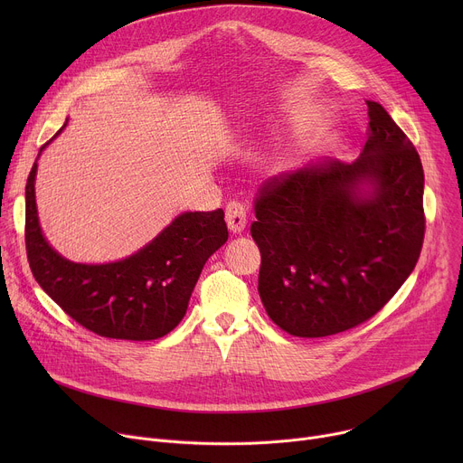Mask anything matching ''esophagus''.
<instances>
[{
	"instance_id": "1",
	"label": "esophagus",
	"mask_w": 463,
	"mask_h": 463,
	"mask_svg": "<svg viewBox=\"0 0 463 463\" xmlns=\"http://www.w3.org/2000/svg\"><path fill=\"white\" fill-rule=\"evenodd\" d=\"M225 222H227V227L236 234V232H241L247 225V213H245V207L240 203V202H231L225 209Z\"/></svg>"
}]
</instances>
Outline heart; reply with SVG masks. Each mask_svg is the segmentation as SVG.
<instances>
[{
  "mask_svg": "<svg viewBox=\"0 0 463 463\" xmlns=\"http://www.w3.org/2000/svg\"><path fill=\"white\" fill-rule=\"evenodd\" d=\"M284 168H286V161H279V163L275 165V170H277V172H280V170H284Z\"/></svg>",
  "mask_w": 463,
  "mask_h": 463,
  "instance_id": "obj_1",
  "label": "heart"
}]
</instances>
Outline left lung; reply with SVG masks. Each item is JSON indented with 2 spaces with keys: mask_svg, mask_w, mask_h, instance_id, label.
Masks as SVG:
<instances>
[{
  "mask_svg": "<svg viewBox=\"0 0 463 463\" xmlns=\"http://www.w3.org/2000/svg\"><path fill=\"white\" fill-rule=\"evenodd\" d=\"M368 106L357 161H322L261 183L250 225L269 318L327 337L372 318L414 271L425 236L420 154L386 109Z\"/></svg>",
  "mask_w": 463,
  "mask_h": 463,
  "instance_id": "1",
  "label": "left lung"
}]
</instances>
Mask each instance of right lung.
Segmentation results:
<instances>
[{"label":"right lung","instance_id":"add662e5","mask_svg":"<svg viewBox=\"0 0 463 463\" xmlns=\"http://www.w3.org/2000/svg\"><path fill=\"white\" fill-rule=\"evenodd\" d=\"M36 168L34 163L25 186V247L40 288L100 337L154 341L170 334L186 313L205 261L229 238L223 211L184 213L124 260L100 266L75 263L60 256L42 234L34 200Z\"/></svg>","mask_w":463,"mask_h":463}]
</instances>
